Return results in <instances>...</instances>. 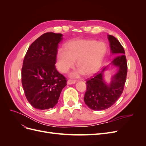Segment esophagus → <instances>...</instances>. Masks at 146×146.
<instances>
[{"label": "esophagus", "instance_id": "obj_1", "mask_svg": "<svg viewBox=\"0 0 146 146\" xmlns=\"http://www.w3.org/2000/svg\"><path fill=\"white\" fill-rule=\"evenodd\" d=\"M76 82V81H75V80H68L67 82V83H68V85H72V84H74Z\"/></svg>", "mask_w": 146, "mask_h": 146}]
</instances>
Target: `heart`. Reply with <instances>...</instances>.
Wrapping results in <instances>:
<instances>
[{
    "mask_svg": "<svg viewBox=\"0 0 146 146\" xmlns=\"http://www.w3.org/2000/svg\"><path fill=\"white\" fill-rule=\"evenodd\" d=\"M107 51L105 43L92 39L72 40L66 44V48H60L56 54V67L65 73L74 67L75 61L79 69L72 73L77 77L84 72L86 76L99 70Z\"/></svg>",
    "mask_w": 146,
    "mask_h": 146,
    "instance_id": "heart-1",
    "label": "heart"
}]
</instances>
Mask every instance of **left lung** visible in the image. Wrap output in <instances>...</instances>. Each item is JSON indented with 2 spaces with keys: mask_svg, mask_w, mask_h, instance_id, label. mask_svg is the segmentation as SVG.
Masks as SVG:
<instances>
[{
  "mask_svg": "<svg viewBox=\"0 0 146 146\" xmlns=\"http://www.w3.org/2000/svg\"><path fill=\"white\" fill-rule=\"evenodd\" d=\"M108 38L111 53L118 55L111 64L117 67L118 70L109 85L104 80V72L107 66L87 80L84 101L88 107L96 111L107 109L116 102L122 93L127 78V63L123 47L112 35H108Z\"/></svg>",
  "mask_w": 146,
  "mask_h": 146,
  "instance_id": "8db88e82",
  "label": "left lung"
}]
</instances>
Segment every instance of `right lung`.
Here are the masks:
<instances>
[{
    "label": "right lung",
    "instance_id": "1",
    "mask_svg": "<svg viewBox=\"0 0 146 146\" xmlns=\"http://www.w3.org/2000/svg\"><path fill=\"white\" fill-rule=\"evenodd\" d=\"M63 35L47 32L29 47L22 68V85L25 96L39 110L54 108L66 86V78L56 69L57 48Z\"/></svg>",
    "mask_w": 146,
    "mask_h": 146
}]
</instances>
